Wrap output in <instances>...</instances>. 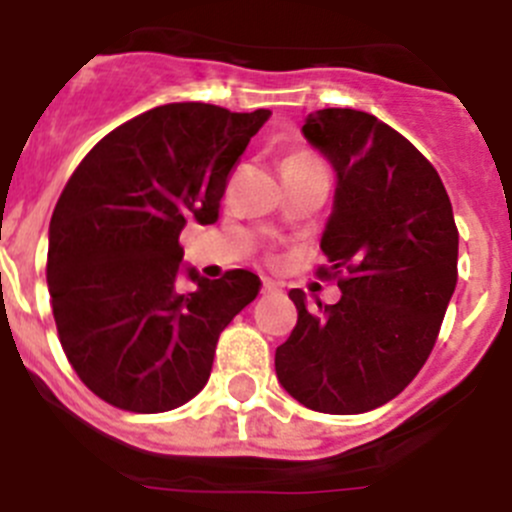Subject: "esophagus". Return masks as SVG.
<instances>
[{
    "label": "esophagus",
    "instance_id": "34e87169",
    "mask_svg": "<svg viewBox=\"0 0 512 512\" xmlns=\"http://www.w3.org/2000/svg\"><path fill=\"white\" fill-rule=\"evenodd\" d=\"M262 290L265 293H280V285L275 280H262Z\"/></svg>",
    "mask_w": 512,
    "mask_h": 512
}]
</instances>
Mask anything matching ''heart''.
<instances>
[{
    "label": "heart",
    "mask_w": 512,
    "mask_h": 512,
    "mask_svg": "<svg viewBox=\"0 0 512 512\" xmlns=\"http://www.w3.org/2000/svg\"><path fill=\"white\" fill-rule=\"evenodd\" d=\"M303 159H313V156H310V154H290L285 161H303ZM285 161H283V164H285Z\"/></svg>",
    "instance_id": "b5f03b06"
}]
</instances>
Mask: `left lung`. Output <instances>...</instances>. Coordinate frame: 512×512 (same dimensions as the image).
<instances>
[{
	"label": "left lung",
	"mask_w": 512,
	"mask_h": 512,
	"mask_svg": "<svg viewBox=\"0 0 512 512\" xmlns=\"http://www.w3.org/2000/svg\"><path fill=\"white\" fill-rule=\"evenodd\" d=\"M303 136L336 171L321 237L341 300L310 310L275 351L280 386L323 414H361L407 389L432 353L457 285L452 204L434 166L407 138L353 108L310 113Z\"/></svg>",
	"instance_id": "8db88e82"
}]
</instances>
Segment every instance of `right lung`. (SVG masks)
Wrapping results in <instances>:
<instances>
[{"label": "right lung", "instance_id": "obj_1", "mask_svg": "<svg viewBox=\"0 0 512 512\" xmlns=\"http://www.w3.org/2000/svg\"><path fill=\"white\" fill-rule=\"evenodd\" d=\"M270 118L169 103L111 131L80 161L50 219L47 288L75 374L138 414L181 407L212 374L219 333L260 293L250 270L207 280L181 265L189 219L219 217L227 176ZM184 271L198 288L175 290Z\"/></svg>", "mask_w": 512, "mask_h": 512}]
</instances>
